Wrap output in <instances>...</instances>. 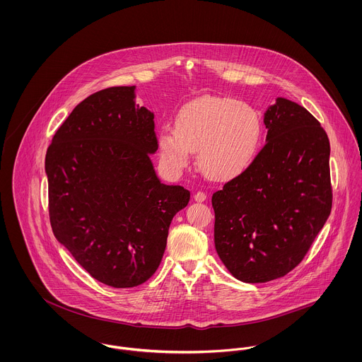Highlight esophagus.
<instances>
[{
    "mask_svg": "<svg viewBox=\"0 0 362 362\" xmlns=\"http://www.w3.org/2000/svg\"><path fill=\"white\" fill-rule=\"evenodd\" d=\"M194 199L197 202H204L206 199V194L204 192H198L194 194Z\"/></svg>",
    "mask_w": 362,
    "mask_h": 362,
    "instance_id": "34e87169",
    "label": "esophagus"
}]
</instances>
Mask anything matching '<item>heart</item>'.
<instances>
[{"mask_svg":"<svg viewBox=\"0 0 362 362\" xmlns=\"http://www.w3.org/2000/svg\"><path fill=\"white\" fill-rule=\"evenodd\" d=\"M262 138V117L253 106L231 98L201 96L176 114L175 129L160 132L158 146L170 173L189 167L197 150L198 165L209 177L230 180L253 164Z\"/></svg>","mask_w":362,"mask_h":362,"instance_id":"heart-1","label":"heart"}]
</instances>
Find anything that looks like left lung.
Segmentation results:
<instances>
[{
	"label": "left lung",
	"mask_w": 362,
	"mask_h": 362,
	"mask_svg": "<svg viewBox=\"0 0 362 362\" xmlns=\"http://www.w3.org/2000/svg\"><path fill=\"white\" fill-rule=\"evenodd\" d=\"M264 125L267 143L253 164L212 195L216 252L250 284L292 272L332 209L331 146L315 117L279 98Z\"/></svg>",
	"instance_id": "1"
}]
</instances>
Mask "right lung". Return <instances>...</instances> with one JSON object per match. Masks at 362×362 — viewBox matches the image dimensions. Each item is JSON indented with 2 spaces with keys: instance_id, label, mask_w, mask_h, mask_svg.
I'll return each mask as SVG.
<instances>
[{
  "instance_id": "add662e5",
  "label": "right lung",
  "mask_w": 362,
  "mask_h": 362,
  "mask_svg": "<svg viewBox=\"0 0 362 362\" xmlns=\"http://www.w3.org/2000/svg\"><path fill=\"white\" fill-rule=\"evenodd\" d=\"M154 114L135 105V86H112L66 118L47 150L49 221L85 272L132 288L158 269L173 216L190 201L157 177Z\"/></svg>"
}]
</instances>
